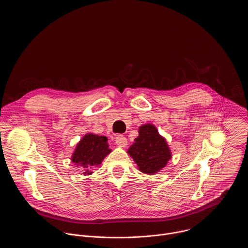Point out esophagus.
<instances>
[{
	"label": "esophagus",
	"instance_id": "esophagus-1",
	"mask_svg": "<svg viewBox=\"0 0 248 248\" xmlns=\"http://www.w3.org/2000/svg\"><path fill=\"white\" fill-rule=\"evenodd\" d=\"M116 143L119 147H125L127 145V139L123 135H118L116 137Z\"/></svg>",
	"mask_w": 248,
	"mask_h": 248
}]
</instances>
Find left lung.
<instances>
[{"instance_id":"obj_1","label":"left lung","mask_w":248,"mask_h":248,"mask_svg":"<svg viewBox=\"0 0 248 248\" xmlns=\"http://www.w3.org/2000/svg\"><path fill=\"white\" fill-rule=\"evenodd\" d=\"M138 133L127 153L137 164L140 171L154 174L166 167L171 158L170 150L155 125L151 124L141 125Z\"/></svg>"}]
</instances>
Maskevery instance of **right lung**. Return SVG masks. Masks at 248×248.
Segmentation results:
<instances>
[{"instance_id": "obj_1", "label": "right lung", "mask_w": 248, "mask_h": 248, "mask_svg": "<svg viewBox=\"0 0 248 248\" xmlns=\"http://www.w3.org/2000/svg\"><path fill=\"white\" fill-rule=\"evenodd\" d=\"M111 151L107 137L87 133L78 143L72 156V162L80 169H83L84 174H91V170L99 166Z\"/></svg>"}]
</instances>
